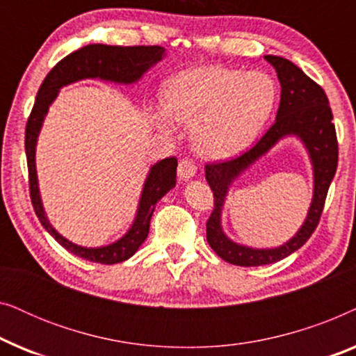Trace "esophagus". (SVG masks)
<instances>
[{
	"mask_svg": "<svg viewBox=\"0 0 356 356\" xmlns=\"http://www.w3.org/2000/svg\"><path fill=\"white\" fill-rule=\"evenodd\" d=\"M196 172H197L196 163L189 159H183L178 165V177H179V179H183V181L191 179L194 175H196Z\"/></svg>",
	"mask_w": 356,
	"mask_h": 356,
	"instance_id": "34e87169",
	"label": "esophagus"
}]
</instances>
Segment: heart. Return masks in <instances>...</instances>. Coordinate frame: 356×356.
<instances>
[{"label": "heart", "instance_id": "obj_1", "mask_svg": "<svg viewBox=\"0 0 356 356\" xmlns=\"http://www.w3.org/2000/svg\"><path fill=\"white\" fill-rule=\"evenodd\" d=\"M275 86L264 72L220 66L183 71L163 87V108L150 111L165 134L175 123L191 126L194 149L202 157L225 160L250 145L269 118Z\"/></svg>", "mask_w": 356, "mask_h": 356}]
</instances>
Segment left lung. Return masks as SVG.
Masks as SVG:
<instances>
[{
  "mask_svg": "<svg viewBox=\"0 0 356 356\" xmlns=\"http://www.w3.org/2000/svg\"><path fill=\"white\" fill-rule=\"evenodd\" d=\"M264 58L275 67L282 87L275 123L267 129L254 147L240 157L206 165V179L213 191V211L207 220V243L223 261L243 267L264 266L285 259L309 240L319 223L339 160L334 116L323 87L285 58L274 55H266ZM289 135H295L304 143L314 165V201L309 216L296 236L277 248L259 250L235 243L221 228V209L227 189L245 169L268 152L280 138Z\"/></svg>",
  "mask_w": 356,
  "mask_h": 356,
  "instance_id": "obj_1",
  "label": "left lung"
}]
</instances>
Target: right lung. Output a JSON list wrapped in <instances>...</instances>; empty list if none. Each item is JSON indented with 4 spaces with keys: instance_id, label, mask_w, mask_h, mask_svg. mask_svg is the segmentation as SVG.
I'll return each mask as SVG.
<instances>
[{
    "instance_id": "right-lung-1",
    "label": "right lung",
    "mask_w": 356,
    "mask_h": 356,
    "mask_svg": "<svg viewBox=\"0 0 356 356\" xmlns=\"http://www.w3.org/2000/svg\"><path fill=\"white\" fill-rule=\"evenodd\" d=\"M165 56L163 47H111V45H94L82 47L71 55L58 63L48 72L45 81L38 89L35 104L26 126V155L29 167V186H31V199L33 211L43 228L60 243L63 248L72 254L99 264H116L129 259L139 246L143 245L149 235L150 218H152L155 204L177 184V167L178 162L175 157L163 159L150 167V172L145 178L143 193H140L138 212H136L133 225L120 240L110 243L106 246L86 248L66 240L51 227L43 209L40 189H38L37 168H35V147L40 134L43 120L48 113V108L60 94V89L70 86L72 82L84 79L110 81L116 84H134L147 72L150 67Z\"/></svg>"
}]
</instances>
